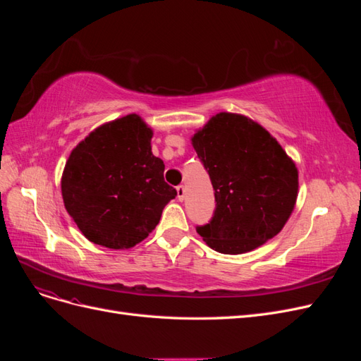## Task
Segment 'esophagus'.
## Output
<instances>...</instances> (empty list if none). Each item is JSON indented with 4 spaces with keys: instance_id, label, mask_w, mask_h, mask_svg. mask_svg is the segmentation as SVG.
<instances>
[{
    "instance_id": "34e87169",
    "label": "esophagus",
    "mask_w": 361,
    "mask_h": 361,
    "mask_svg": "<svg viewBox=\"0 0 361 361\" xmlns=\"http://www.w3.org/2000/svg\"><path fill=\"white\" fill-rule=\"evenodd\" d=\"M176 190H178V199L182 202L185 199V187H183V185H179Z\"/></svg>"
}]
</instances>
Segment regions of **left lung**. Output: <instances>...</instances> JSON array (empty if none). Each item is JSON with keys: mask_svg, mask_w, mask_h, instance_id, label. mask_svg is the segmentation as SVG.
Returning a JSON list of instances; mask_svg holds the SVG:
<instances>
[{"mask_svg": "<svg viewBox=\"0 0 361 361\" xmlns=\"http://www.w3.org/2000/svg\"><path fill=\"white\" fill-rule=\"evenodd\" d=\"M215 195L195 231L212 250L239 255L274 238L293 211L298 171L276 138L244 116L220 113L192 137Z\"/></svg>", "mask_w": 361, "mask_h": 361, "instance_id": "8db88e82", "label": "left lung"}]
</instances>
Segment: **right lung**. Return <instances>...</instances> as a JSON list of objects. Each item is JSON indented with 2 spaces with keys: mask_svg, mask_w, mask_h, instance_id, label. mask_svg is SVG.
<instances>
[{
  "mask_svg": "<svg viewBox=\"0 0 361 361\" xmlns=\"http://www.w3.org/2000/svg\"><path fill=\"white\" fill-rule=\"evenodd\" d=\"M152 130L135 114L102 125L76 146L64 167L66 211L89 241L129 248L143 241L178 195L150 147Z\"/></svg>",
  "mask_w": 361,
  "mask_h": 361,
  "instance_id": "1",
  "label": "right lung"
}]
</instances>
